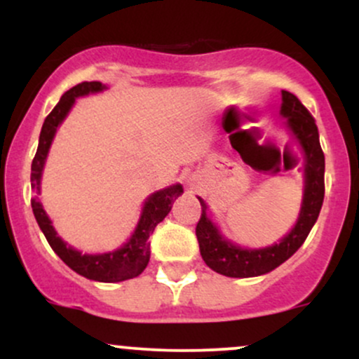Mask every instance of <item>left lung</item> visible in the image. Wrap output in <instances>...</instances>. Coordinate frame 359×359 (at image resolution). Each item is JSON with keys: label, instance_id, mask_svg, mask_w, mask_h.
Here are the masks:
<instances>
[{"label": "left lung", "instance_id": "obj_1", "mask_svg": "<svg viewBox=\"0 0 359 359\" xmlns=\"http://www.w3.org/2000/svg\"><path fill=\"white\" fill-rule=\"evenodd\" d=\"M282 113L287 126L299 140L306 155V192L297 224L278 245L263 250H243L226 241L205 214V204L199 197L201 217L196 226L201 257L209 269L226 277L248 278L269 273L304 245L312 226L319 217L324 201V151L319 143L316 119L297 96L282 90Z\"/></svg>", "mask_w": 359, "mask_h": 359}]
</instances>
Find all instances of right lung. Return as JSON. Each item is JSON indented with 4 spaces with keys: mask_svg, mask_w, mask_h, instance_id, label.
Instances as JSON below:
<instances>
[{
    "mask_svg": "<svg viewBox=\"0 0 359 359\" xmlns=\"http://www.w3.org/2000/svg\"><path fill=\"white\" fill-rule=\"evenodd\" d=\"M102 89H104V86L97 81L81 82V84L69 89L60 97V101L57 102L55 108L50 111V114L45 118L42 131H40L39 148H36L34 162H32V189L40 191V177H42V168L45 158H47L53 135H55L57 126L60 125L62 119L67 116L69 109L72 108L76 97L84 96V94L89 93H97V90ZM182 192V185L177 184L168 189H163L160 192H155L154 196L148 197L145 208H143L142 219H140L131 240L123 248L104 255H82L81 251L65 245L57 236L55 229H53L52 222L48 219L47 214H45L42 204H40L36 196L32 199V209H34L35 219L39 222L45 238H47L48 245L59 255L65 265L71 266L76 273H79L89 280L113 283L138 277L147 269L148 262H150V243H148V238L154 233L156 224L165 219L167 214L170 212L174 201Z\"/></svg>",
    "mask_w": 359,
    "mask_h": 359,
    "instance_id": "add662e5",
    "label": "right lung"
}]
</instances>
